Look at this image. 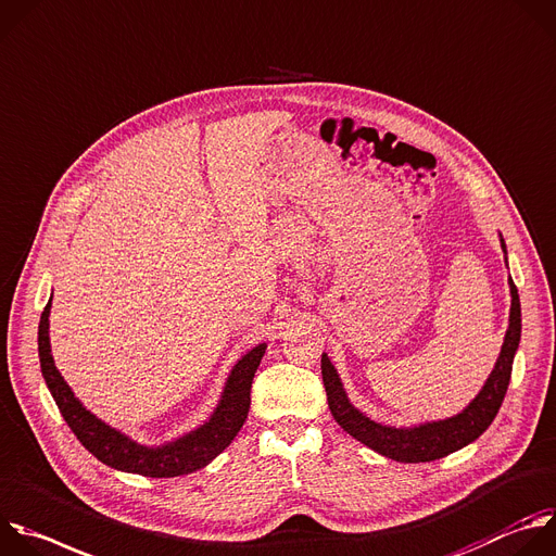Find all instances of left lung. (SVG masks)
I'll return each instance as SVG.
<instances>
[{
	"mask_svg": "<svg viewBox=\"0 0 556 556\" xmlns=\"http://www.w3.org/2000/svg\"><path fill=\"white\" fill-rule=\"evenodd\" d=\"M502 250L506 252L504 239H502ZM508 287H510L513 300H510V317H508V330L502 344V353L480 394L460 414L445 420L422 422L418 427H390V425L375 422L349 401L336 366L330 364L328 355L324 353L321 379H324L326 399H328L332 418L344 427V431H349L353 438L364 442L366 447L396 463H431L467 447L469 442H473L489 429V425L497 416L500 405L508 390L513 359L519 349L521 304H519L517 287L510 278H508Z\"/></svg>",
	"mask_w": 556,
	"mask_h": 556,
	"instance_id": "left-lung-1",
	"label": "left lung"
}]
</instances>
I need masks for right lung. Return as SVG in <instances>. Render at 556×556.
Here are the masks:
<instances>
[{
	"instance_id": "right-lung-1",
	"label": "right lung",
	"mask_w": 556,
	"mask_h": 556,
	"mask_svg": "<svg viewBox=\"0 0 556 556\" xmlns=\"http://www.w3.org/2000/svg\"><path fill=\"white\" fill-rule=\"evenodd\" d=\"M52 300V298H50ZM50 306L46 304L39 321V359L41 372L52 392L65 422L74 431V435L83 442V447L93 454L100 463L111 469L138 473L147 478H177L188 476L207 463H212L220 452H224L235 435L241 431L248 412H250V390L258 364L265 355V344H258L248 355H243L232 368L224 394L212 416L197 427L194 431L166 442L160 447H147L131 440L123 431L109 427L100 418H96L83 403L74 396L72 388L65 383L61 372L54 366L50 351Z\"/></svg>"
}]
</instances>
